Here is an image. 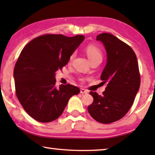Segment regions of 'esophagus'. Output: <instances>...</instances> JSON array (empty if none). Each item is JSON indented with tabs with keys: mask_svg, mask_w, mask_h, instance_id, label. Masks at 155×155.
I'll use <instances>...</instances> for the list:
<instances>
[{
	"mask_svg": "<svg viewBox=\"0 0 155 155\" xmlns=\"http://www.w3.org/2000/svg\"><path fill=\"white\" fill-rule=\"evenodd\" d=\"M87 92H88V91L86 90H85V89L81 88V90H80V93L82 94H87Z\"/></svg>",
	"mask_w": 155,
	"mask_h": 155,
	"instance_id": "obj_1",
	"label": "esophagus"
}]
</instances>
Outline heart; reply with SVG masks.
Here are the masks:
<instances>
[{"instance_id":"heart-1","label":"heart","mask_w":155,"mask_h":155,"mask_svg":"<svg viewBox=\"0 0 155 155\" xmlns=\"http://www.w3.org/2000/svg\"><path fill=\"white\" fill-rule=\"evenodd\" d=\"M85 52L90 61L98 59H103V55H102V52L101 51V50L98 48H97L95 46H88L85 49ZM74 53L72 54V55L70 56V61H71V60L74 58Z\"/></svg>"}]
</instances>
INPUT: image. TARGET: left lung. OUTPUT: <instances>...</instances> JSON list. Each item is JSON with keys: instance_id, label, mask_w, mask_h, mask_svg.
Returning <instances> with one entry per match:
<instances>
[{"instance_id": "obj_1", "label": "left lung", "mask_w": 155, "mask_h": 155, "mask_svg": "<svg viewBox=\"0 0 155 155\" xmlns=\"http://www.w3.org/2000/svg\"><path fill=\"white\" fill-rule=\"evenodd\" d=\"M107 52V64L101 76L107 83L103 95L90 91L94 98L88 106L89 114L103 124L121 119L133 105L140 86V75L136 54L130 47L110 33L97 35Z\"/></svg>"}]
</instances>
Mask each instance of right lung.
I'll return each instance as SVG.
<instances>
[{
	"label": "right lung",
	"mask_w": 155,
	"mask_h": 155,
	"mask_svg": "<svg viewBox=\"0 0 155 155\" xmlns=\"http://www.w3.org/2000/svg\"><path fill=\"white\" fill-rule=\"evenodd\" d=\"M85 39L46 34L25 46L15 65L18 99L26 112L40 122H50L62 114L69 99L80 89L68 84L55 86L56 72L65 66Z\"/></svg>",
	"instance_id": "obj_1"
}]
</instances>
